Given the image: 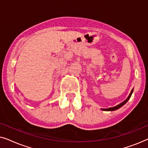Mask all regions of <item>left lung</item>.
I'll list each match as a JSON object with an SVG mask.
<instances>
[{
  "label": "left lung",
  "instance_id": "1",
  "mask_svg": "<svg viewBox=\"0 0 148 148\" xmlns=\"http://www.w3.org/2000/svg\"><path fill=\"white\" fill-rule=\"evenodd\" d=\"M133 92V90H131V92L130 93V94H129V97H128V98H127V99L126 100H125V101H124V102H123L122 103H121V104H119V105H117V106H116L112 107V108H107V109H106V110H108V111L110 110V111H112V110H117V109H119V108H121V106H123V105H124V104H125V103H127V101H128V100H129V98H130V97H131V94H132Z\"/></svg>",
  "mask_w": 148,
  "mask_h": 148
}]
</instances>
